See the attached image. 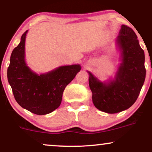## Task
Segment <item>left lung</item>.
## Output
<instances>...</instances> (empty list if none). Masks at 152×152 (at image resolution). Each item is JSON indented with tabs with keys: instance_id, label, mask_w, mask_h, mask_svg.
<instances>
[{
	"instance_id": "left-lung-1",
	"label": "left lung",
	"mask_w": 152,
	"mask_h": 152,
	"mask_svg": "<svg viewBox=\"0 0 152 152\" xmlns=\"http://www.w3.org/2000/svg\"><path fill=\"white\" fill-rule=\"evenodd\" d=\"M137 38L132 28L122 25L116 40L121 50L122 63L113 80L101 82L88 72L93 102L97 109L116 113L129 109L138 98L144 84L146 69L144 50Z\"/></svg>"
}]
</instances>
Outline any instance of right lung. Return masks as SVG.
Returning a JSON list of instances; mask_svg holds the SVG:
<instances>
[{
	"instance_id": "1",
	"label": "right lung",
	"mask_w": 152,
	"mask_h": 152,
	"mask_svg": "<svg viewBox=\"0 0 152 152\" xmlns=\"http://www.w3.org/2000/svg\"><path fill=\"white\" fill-rule=\"evenodd\" d=\"M27 32L23 34L20 43L12 51L7 80L20 107L37 115H45L59 107L64 89L80 72L81 66H61L40 75L32 72L25 61Z\"/></svg>"
}]
</instances>
